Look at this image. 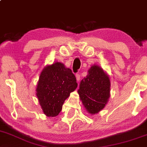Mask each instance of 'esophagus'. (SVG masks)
Listing matches in <instances>:
<instances>
[{"instance_id": "1", "label": "esophagus", "mask_w": 147, "mask_h": 147, "mask_svg": "<svg viewBox=\"0 0 147 147\" xmlns=\"http://www.w3.org/2000/svg\"><path fill=\"white\" fill-rule=\"evenodd\" d=\"M76 80L78 82H79L80 80V75L79 74H76Z\"/></svg>"}]
</instances>
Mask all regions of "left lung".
Listing matches in <instances>:
<instances>
[{
	"label": "left lung",
	"instance_id": "8db88e82",
	"mask_svg": "<svg viewBox=\"0 0 147 147\" xmlns=\"http://www.w3.org/2000/svg\"><path fill=\"white\" fill-rule=\"evenodd\" d=\"M80 84L78 93L86 111L91 115L98 113L104 108L110 97V81L98 65H94Z\"/></svg>",
	"mask_w": 147,
	"mask_h": 147
}]
</instances>
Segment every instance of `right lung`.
Listing matches in <instances>:
<instances>
[{"instance_id": "right-lung-1", "label": "right lung", "mask_w": 147, "mask_h": 147, "mask_svg": "<svg viewBox=\"0 0 147 147\" xmlns=\"http://www.w3.org/2000/svg\"><path fill=\"white\" fill-rule=\"evenodd\" d=\"M77 86L75 76L64 64L57 62L45 67L36 88V95L43 113L48 117L57 116L65 99Z\"/></svg>"}]
</instances>
